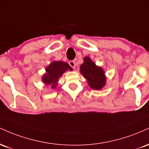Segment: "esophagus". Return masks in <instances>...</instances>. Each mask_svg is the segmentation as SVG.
<instances>
[{"label": "esophagus", "mask_w": 149, "mask_h": 149, "mask_svg": "<svg viewBox=\"0 0 149 149\" xmlns=\"http://www.w3.org/2000/svg\"><path fill=\"white\" fill-rule=\"evenodd\" d=\"M69 64L70 65L71 67H72L73 69H75V66H76V62L74 61H70L69 62Z\"/></svg>", "instance_id": "obj_1"}]
</instances>
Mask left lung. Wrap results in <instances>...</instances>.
Listing matches in <instances>:
<instances>
[{"label":"left lung","mask_w":149,"mask_h":149,"mask_svg":"<svg viewBox=\"0 0 149 149\" xmlns=\"http://www.w3.org/2000/svg\"><path fill=\"white\" fill-rule=\"evenodd\" d=\"M83 60L84 62L80 67V73L88 80L90 88L94 90H101L106 84V76L103 69L97 66L90 57H85Z\"/></svg>","instance_id":"8db88e82"}]
</instances>
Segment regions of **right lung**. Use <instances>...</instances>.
Masks as SVG:
<instances>
[{"mask_svg": "<svg viewBox=\"0 0 149 149\" xmlns=\"http://www.w3.org/2000/svg\"><path fill=\"white\" fill-rule=\"evenodd\" d=\"M68 70L72 71L73 69L67 63L61 61H52L46 67V73L42 77V81L46 85H51V88H56L59 78Z\"/></svg>", "mask_w": 149, "mask_h": 149, "instance_id": "add662e5", "label": "right lung"}]
</instances>
